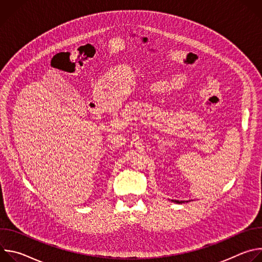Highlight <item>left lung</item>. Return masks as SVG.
<instances>
[{
    "label": "left lung",
    "instance_id": "left-lung-1",
    "mask_svg": "<svg viewBox=\"0 0 262 262\" xmlns=\"http://www.w3.org/2000/svg\"><path fill=\"white\" fill-rule=\"evenodd\" d=\"M172 202H174V203H178V204H181V203H184V201H179V200H171ZM188 202V201H186Z\"/></svg>",
    "mask_w": 262,
    "mask_h": 262
}]
</instances>
